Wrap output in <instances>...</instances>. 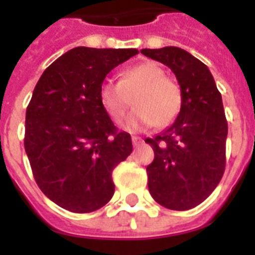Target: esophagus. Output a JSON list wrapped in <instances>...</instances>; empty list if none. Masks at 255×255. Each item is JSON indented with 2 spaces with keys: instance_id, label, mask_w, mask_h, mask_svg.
<instances>
[{
  "instance_id": "1",
  "label": "esophagus",
  "mask_w": 255,
  "mask_h": 255,
  "mask_svg": "<svg viewBox=\"0 0 255 255\" xmlns=\"http://www.w3.org/2000/svg\"><path fill=\"white\" fill-rule=\"evenodd\" d=\"M143 143V140L137 137V136H132V144H133V147H139L140 144Z\"/></svg>"
}]
</instances>
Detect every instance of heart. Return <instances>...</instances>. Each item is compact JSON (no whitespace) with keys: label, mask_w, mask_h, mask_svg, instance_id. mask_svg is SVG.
<instances>
[{"label":"heart","mask_w":255,"mask_h":255,"mask_svg":"<svg viewBox=\"0 0 255 255\" xmlns=\"http://www.w3.org/2000/svg\"><path fill=\"white\" fill-rule=\"evenodd\" d=\"M133 95L136 108L126 122L129 131H141L153 123L167 127L181 111V87L155 62L133 66L122 74L120 81L106 79L100 86V103L116 123L123 119Z\"/></svg>","instance_id":"1"}]
</instances>
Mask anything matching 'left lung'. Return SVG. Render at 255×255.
Here are the masks:
<instances>
[{
	"label": "left lung",
	"instance_id": "8db88e82",
	"mask_svg": "<svg viewBox=\"0 0 255 255\" xmlns=\"http://www.w3.org/2000/svg\"><path fill=\"white\" fill-rule=\"evenodd\" d=\"M145 57L168 66L182 91L181 111L173 124L153 139L147 167L148 189L156 202L172 210L201 204L225 170L228 122L209 69L180 47L143 49Z\"/></svg>",
	"mask_w": 255,
	"mask_h": 255
}]
</instances>
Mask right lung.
<instances>
[{
	"instance_id": "right-lung-1",
	"label": "right lung",
	"mask_w": 255,
	"mask_h": 255,
	"mask_svg": "<svg viewBox=\"0 0 255 255\" xmlns=\"http://www.w3.org/2000/svg\"><path fill=\"white\" fill-rule=\"evenodd\" d=\"M136 49L75 47L43 71L26 110L25 151L45 196L74 213L100 209L114 196L112 170L132 152L100 103L107 74Z\"/></svg>"
}]
</instances>
